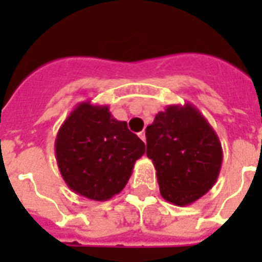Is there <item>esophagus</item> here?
Here are the masks:
<instances>
[{
    "label": "esophagus",
    "mask_w": 262,
    "mask_h": 262,
    "mask_svg": "<svg viewBox=\"0 0 262 262\" xmlns=\"http://www.w3.org/2000/svg\"><path fill=\"white\" fill-rule=\"evenodd\" d=\"M139 137H140V139H141V140H143V141H144V143H145V132H140V133H139Z\"/></svg>",
    "instance_id": "1"
}]
</instances>
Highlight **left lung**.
Listing matches in <instances>:
<instances>
[{
	"label": "left lung",
	"mask_w": 262,
	"mask_h": 262,
	"mask_svg": "<svg viewBox=\"0 0 262 262\" xmlns=\"http://www.w3.org/2000/svg\"><path fill=\"white\" fill-rule=\"evenodd\" d=\"M145 137L147 156L166 201L185 207L211 190L222 168L223 149L213 127L193 104H171L158 113Z\"/></svg>",
	"instance_id": "1"
}]
</instances>
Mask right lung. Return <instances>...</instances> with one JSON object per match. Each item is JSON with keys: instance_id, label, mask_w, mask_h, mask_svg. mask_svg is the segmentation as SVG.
I'll list each match as a JSON object with an SVG mask.
<instances>
[{"instance_id": "right-lung-1", "label": "right lung", "mask_w": 262, "mask_h": 262, "mask_svg": "<svg viewBox=\"0 0 262 262\" xmlns=\"http://www.w3.org/2000/svg\"><path fill=\"white\" fill-rule=\"evenodd\" d=\"M145 144L111 115L108 106L79 103L55 137V159L72 191L107 201L126 186Z\"/></svg>"}]
</instances>
